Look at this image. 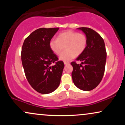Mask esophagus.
<instances>
[{
  "label": "esophagus",
  "mask_w": 125,
  "mask_h": 125,
  "mask_svg": "<svg viewBox=\"0 0 125 125\" xmlns=\"http://www.w3.org/2000/svg\"><path fill=\"white\" fill-rule=\"evenodd\" d=\"M69 63H70L68 62H64V64H65V65H66V64H68Z\"/></svg>",
  "instance_id": "1"
}]
</instances>
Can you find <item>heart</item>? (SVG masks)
<instances>
[{"instance_id": "heart-1", "label": "heart", "mask_w": 125, "mask_h": 125, "mask_svg": "<svg viewBox=\"0 0 125 125\" xmlns=\"http://www.w3.org/2000/svg\"><path fill=\"white\" fill-rule=\"evenodd\" d=\"M87 38L83 34L67 31L61 33L56 39H52L49 42V47L52 51L59 55L65 46L66 51L61 54L59 59L67 62L73 59L75 56L82 53L87 46Z\"/></svg>"}]
</instances>
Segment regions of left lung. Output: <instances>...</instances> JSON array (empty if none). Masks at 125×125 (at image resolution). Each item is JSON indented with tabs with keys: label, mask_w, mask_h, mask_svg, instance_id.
<instances>
[{
	"label": "left lung",
	"mask_w": 125,
	"mask_h": 125,
	"mask_svg": "<svg viewBox=\"0 0 125 125\" xmlns=\"http://www.w3.org/2000/svg\"><path fill=\"white\" fill-rule=\"evenodd\" d=\"M86 35L87 43L86 49L76 58L81 64L71 62L73 82L77 87L89 91L97 86L104 73L106 51L103 38L96 31L88 28H79Z\"/></svg>",
	"instance_id": "8db88e82"
}]
</instances>
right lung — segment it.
<instances>
[{
    "label": "right lung",
    "mask_w": 125,
    "mask_h": 125,
    "mask_svg": "<svg viewBox=\"0 0 125 125\" xmlns=\"http://www.w3.org/2000/svg\"><path fill=\"white\" fill-rule=\"evenodd\" d=\"M58 30L38 29L25 39L21 48V62L27 80L42 94L53 92L61 82L64 63L58 61L49 47L50 41Z\"/></svg>",
    "instance_id": "1"
}]
</instances>
